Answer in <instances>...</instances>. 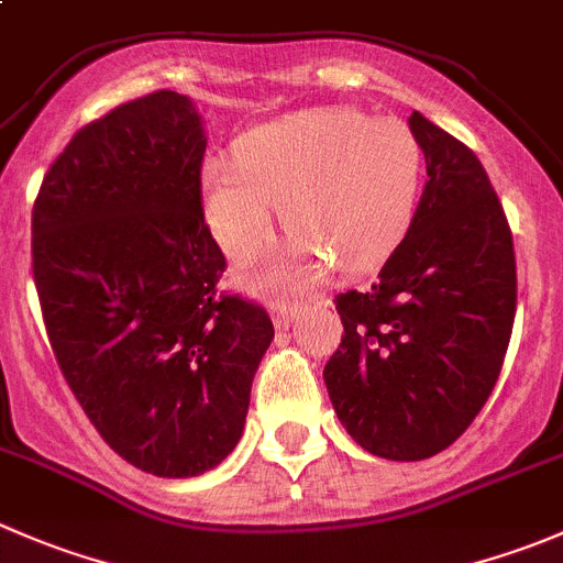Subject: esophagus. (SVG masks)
<instances>
[{"instance_id": "34e87169", "label": "esophagus", "mask_w": 563, "mask_h": 563, "mask_svg": "<svg viewBox=\"0 0 563 563\" xmlns=\"http://www.w3.org/2000/svg\"><path fill=\"white\" fill-rule=\"evenodd\" d=\"M302 313L299 305H286V302H272V321H275L277 330H286L294 324V319Z\"/></svg>"}]
</instances>
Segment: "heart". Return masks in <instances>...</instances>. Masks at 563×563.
<instances>
[{"instance_id":"b5f03b06","label":"heart","mask_w":563,"mask_h":563,"mask_svg":"<svg viewBox=\"0 0 563 563\" xmlns=\"http://www.w3.org/2000/svg\"><path fill=\"white\" fill-rule=\"evenodd\" d=\"M423 181L418 136L396 118L305 109L250 131L239 159L203 165V206L231 258L264 250L277 203L291 233L255 275L258 286H313L330 272L379 266L407 233Z\"/></svg>"}]
</instances>
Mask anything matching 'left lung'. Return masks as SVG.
I'll use <instances>...</instances> for the list:
<instances>
[{
	"label": "left lung",
	"mask_w": 563,
	"mask_h": 563,
	"mask_svg": "<svg viewBox=\"0 0 563 563\" xmlns=\"http://www.w3.org/2000/svg\"><path fill=\"white\" fill-rule=\"evenodd\" d=\"M427 187L368 291L338 294L343 321L324 385L368 454L418 462L462 438L487 404L517 308L504 206L465 143L409 114Z\"/></svg>",
	"instance_id": "obj_1"
}]
</instances>
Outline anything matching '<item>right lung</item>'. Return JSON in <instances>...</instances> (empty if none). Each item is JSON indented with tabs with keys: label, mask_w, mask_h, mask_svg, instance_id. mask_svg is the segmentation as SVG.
<instances>
[{
	"label": "right lung",
	"mask_w": 563,
	"mask_h": 563,
	"mask_svg": "<svg viewBox=\"0 0 563 563\" xmlns=\"http://www.w3.org/2000/svg\"><path fill=\"white\" fill-rule=\"evenodd\" d=\"M203 118L156 90L74 134L32 209V272L65 382L109 449L159 478L214 471L242 440L275 338L217 291L200 203Z\"/></svg>",
	"instance_id": "obj_1"
}]
</instances>
